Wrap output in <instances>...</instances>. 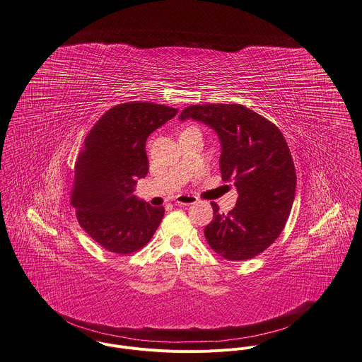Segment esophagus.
I'll return each instance as SVG.
<instances>
[{
    "mask_svg": "<svg viewBox=\"0 0 362 362\" xmlns=\"http://www.w3.org/2000/svg\"><path fill=\"white\" fill-rule=\"evenodd\" d=\"M197 203V197L190 196V194H180L176 197V204L177 206H192Z\"/></svg>",
    "mask_w": 362,
    "mask_h": 362,
    "instance_id": "obj_1",
    "label": "esophagus"
}]
</instances>
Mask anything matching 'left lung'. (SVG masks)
I'll list each match as a JSON object with an SVG mask.
<instances>
[{
  "instance_id": "obj_1",
  "label": "left lung",
  "mask_w": 362,
  "mask_h": 362,
  "mask_svg": "<svg viewBox=\"0 0 362 362\" xmlns=\"http://www.w3.org/2000/svg\"><path fill=\"white\" fill-rule=\"evenodd\" d=\"M179 119H193L217 133L222 179L238 190L228 214L211 203L214 218L204 228L209 245L233 262L264 252L284 229L295 199V166L284 136L242 105H193Z\"/></svg>"
}]
</instances>
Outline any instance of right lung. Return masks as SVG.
Segmentation results:
<instances>
[{
  "label": "right lung",
  "instance_id": "obj_1",
  "mask_svg": "<svg viewBox=\"0 0 362 362\" xmlns=\"http://www.w3.org/2000/svg\"><path fill=\"white\" fill-rule=\"evenodd\" d=\"M177 109L129 102L107 110L88 133L75 162L71 204L81 228L102 247L117 255L140 250L153 236L165 209L136 194L148 173V136Z\"/></svg>",
  "mask_w": 362,
  "mask_h": 362
}]
</instances>
